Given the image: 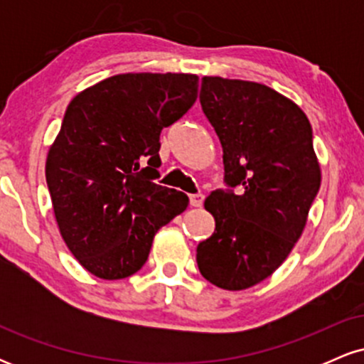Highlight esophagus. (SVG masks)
<instances>
[{
    "label": "esophagus",
    "mask_w": 364,
    "mask_h": 364,
    "mask_svg": "<svg viewBox=\"0 0 364 364\" xmlns=\"http://www.w3.org/2000/svg\"><path fill=\"white\" fill-rule=\"evenodd\" d=\"M203 198H205V196H203L202 193L190 195V205H191V207H202Z\"/></svg>",
    "instance_id": "esophagus-1"
}]
</instances>
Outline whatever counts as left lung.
Wrapping results in <instances>:
<instances>
[{
	"label": "left lung",
	"instance_id": "left-lung-1",
	"mask_svg": "<svg viewBox=\"0 0 364 364\" xmlns=\"http://www.w3.org/2000/svg\"><path fill=\"white\" fill-rule=\"evenodd\" d=\"M200 104L223 145L228 190L205 200L215 231L196 246V263L214 286L241 291L272 275L301 236L321 181L313 129L257 82L203 77Z\"/></svg>",
	"mask_w": 364,
	"mask_h": 364
}]
</instances>
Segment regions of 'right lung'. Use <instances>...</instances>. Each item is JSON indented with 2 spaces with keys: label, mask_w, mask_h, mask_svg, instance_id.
<instances>
[{
  "label": "right lung",
  "mask_w": 364,
  "mask_h": 364,
  "mask_svg": "<svg viewBox=\"0 0 364 364\" xmlns=\"http://www.w3.org/2000/svg\"><path fill=\"white\" fill-rule=\"evenodd\" d=\"M196 92V75L123 73L66 107L46 181L63 240L95 277L139 272L156 232L188 207L183 191L154 179L162 128L193 106Z\"/></svg>",
  "instance_id": "add662e5"
}]
</instances>
